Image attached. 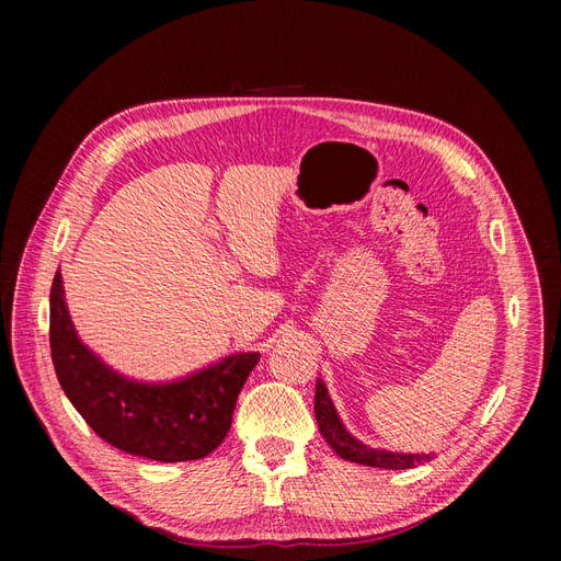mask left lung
Segmentation results:
<instances>
[{
	"label": "left lung",
	"instance_id": "1",
	"mask_svg": "<svg viewBox=\"0 0 561 561\" xmlns=\"http://www.w3.org/2000/svg\"><path fill=\"white\" fill-rule=\"evenodd\" d=\"M316 421L322 437H325V443L342 456L344 461L371 466V468H386V470H407V468H416L421 463H428L435 458V454H398V451L371 449L363 445L360 439H355L344 428V423L339 419L322 379L316 381Z\"/></svg>",
	"mask_w": 561,
	"mask_h": 561
}]
</instances>
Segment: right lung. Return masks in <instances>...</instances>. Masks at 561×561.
<instances>
[{
  "label": "right lung",
  "mask_w": 561,
  "mask_h": 561,
  "mask_svg": "<svg viewBox=\"0 0 561 561\" xmlns=\"http://www.w3.org/2000/svg\"><path fill=\"white\" fill-rule=\"evenodd\" d=\"M50 358L75 410L112 447L151 461H196L231 428L241 388L260 353H231L171 383L122 377L81 344L65 304L62 276L50 285Z\"/></svg>",
  "instance_id": "obj_1"
}]
</instances>
